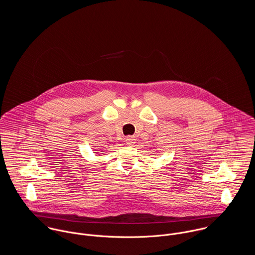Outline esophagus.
<instances>
[{
	"label": "esophagus",
	"mask_w": 255,
	"mask_h": 255,
	"mask_svg": "<svg viewBox=\"0 0 255 255\" xmlns=\"http://www.w3.org/2000/svg\"><path fill=\"white\" fill-rule=\"evenodd\" d=\"M126 142H127L128 145H132V144H134V142H135V138H134L133 136L128 135V136L126 137Z\"/></svg>",
	"instance_id": "1"
}]
</instances>
